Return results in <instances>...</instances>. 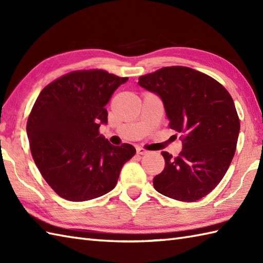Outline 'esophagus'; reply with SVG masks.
<instances>
[{
  "instance_id": "34e87169",
  "label": "esophagus",
  "mask_w": 263,
  "mask_h": 263,
  "mask_svg": "<svg viewBox=\"0 0 263 263\" xmlns=\"http://www.w3.org/2000/svg\"><path fill=\"white\" fill-rule=\"evenodd\" d=\"M137 154L138 155H146V154H148V152H147L146 149H143L141 147H138L137 148Z\"/></svg>"
}]
</instances>
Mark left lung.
<instances>
[{
	"instance_id": "left-lung-1",
	"label": "left lung",
	"mask_w": 263,
	"mask_h": 263,
	"mask_svg": "<svg viewBox=\"0 0 263 263\" xmlns=\"http://www.w3.org/2000/svg\"><path fill=\"white\" fill-rule=\"evenodd\" d=\"M138 83L161 98L170 127L183 143L177 157L161 153L165 168L154 177V187L185 202L205 197L235 155L239 119L230 92L214 78L178 65L139 77Z\"/></svg>"
}]
</instances>
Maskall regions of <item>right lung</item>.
I'll use <instances>...</instances> for the list:
<instances>
[{
  "instance_id": "right-lung-1",
  "label": "right lung",
  "mask_w": 263,
  "mask_h": 263,
  "mask_svg": "<svg viewBox=\"0 0 263 263\" xmlns=\"http://www.w3.org/2000/svg\"><path fill=\"white\" fill-rule=\"evenodd\" d=\"M128 78L105 70L72 71L43 89L28 117L33 161L61 198L87 201L111 191L136 155L132 144L113 146L99 135L111 95Z\"/></svg>"
}]
</instances>
